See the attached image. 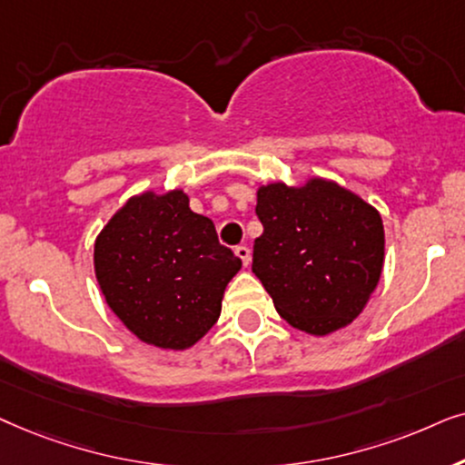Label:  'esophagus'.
<instances>
[{"label":"esophagus","mask_w":465,"mask_h":465,"mask_svg":"<svg viewBox=\"0 0 465 465\" xmlns=\"http://www.w3.org/2000/svg\"><path fill=\"white\" fill-rule=\"evenodd\" d=\"M236 257L240 259V262H242V265L246 268V265L251 263V249H249V246H244V244L236 246Z\"/></svg>","instance_id":"1"}]
</instances>
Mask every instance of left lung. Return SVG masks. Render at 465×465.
Returning <instances> with one entry per match:
<instances>
[{
	"label": "left lung",
	"instance_id": "left-lung-1",
	"mask_svg": "<svg viewBox=\"0 0 465 465\" xmlns=\"http://www.w3.org/2000/svg\"><path fill=\"white\" fill-rule=\"evenodd\" d=\"M263 233L252 272L291 327L327 336L352 323L381 281L385 229L379 210L325 178L257 191Z\"/></svg>",
	"mask_w": 465,
	"mask_h": 465
}]
</instances>
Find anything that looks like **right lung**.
Segmentation results:
<instances>
[{"label":"right lung","instance_id":"obj_1","mask_svg":"<svg viewBox=\"0 0 465 465\" xmlns=\"http://www.w3.org/2000/svg\"><path fill=\"white\" fill-rule=\"evenodd\" d=\"M106 304L142 342L184 351L216 323L242 262L219 244L214 223L181 189L129 197L95 240Z\"/></svg>","mask_w":465,"mask_h":465}]
</instances>
